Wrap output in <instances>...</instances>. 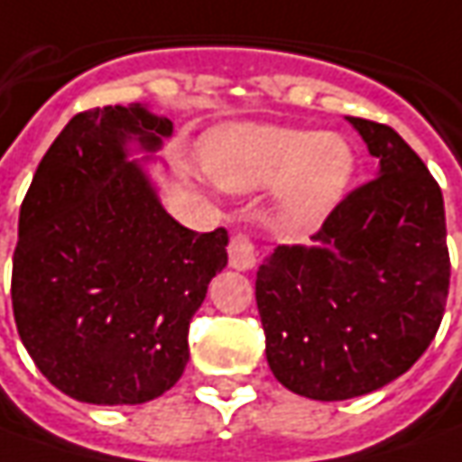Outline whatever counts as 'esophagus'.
<instances>
[{
  "label": "esophagus",
  "mask_w": 462,
  "mask_h": 462,
  "mask_svg": "<svg viewBox=\"0 0 462 462\" xmlns=\"http://www.w3.org/2000/svg\"><path fill=\"white\" fill-rule=\"evenodd\" d=\"M227 253H230V268L235 271H253L257 263L255 255V245L250 243V237H245V235H235L230 240V247H227Z\"/></svg>",
  "instance_id": "34e87169"
}]
</instances>
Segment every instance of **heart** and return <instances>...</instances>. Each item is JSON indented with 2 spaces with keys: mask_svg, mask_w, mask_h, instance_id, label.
<instances>
[{
  "mask_svg": "<svg viewBox=\"0 0 462 462\" xmlns=\"http://www.w3.org/2000/svg\"><path fill=\"white\" fill-rule=\"evenodd\" d=\"M202 164L222 189H271L273 225L288 235L319 230L356 177V152L337 131L250 121L212 131L202 143Z\"/></svg>",
  "mask_w": 462,
  "mask_h": 462,
  "instance_id": "obj_1",
  "label": "heart"
}]
</instances>
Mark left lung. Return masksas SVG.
Wrapping results in <instances>:
<instances>
[{"instance_id": "obj_1", "label": "left lung", "mask_w": 462, "mask_h": 462, "mask_svg": "<svg viewBox=\"0 0 462 462\" xmlns=\"http://www.w3.org/2000/svg\"><path fill=\"white\" fill-rule=\"evenodd\" d=\"M376 179L354 189L310 237L257 268L265 356L309 400L362 397L402 376L438 334L450 285L438 181L389 125L351 118Z\"/></svg>"}]
</instances>
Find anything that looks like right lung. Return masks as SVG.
I'll return each instance as SVG.
<instances>
[{
  "label": "right lung",
  "mask_w": 462,
  "mask_h": 462,
  "mask_svg": "<svg viewBox=\"0 0 462 462\" xmlns=\"http://www.w3.org/2000/svg\"><path fill=\"white\" fill-rule=\"evenodd\" d=\"M171 134L146 103L78 113L22 202L17 331L50 384L78 402L143 404L174 387L189 319L227 265V232L189 230L159 199L149 166Z\"/></svg>",
  "instance_id": "add662e5"
}]
</instances>
